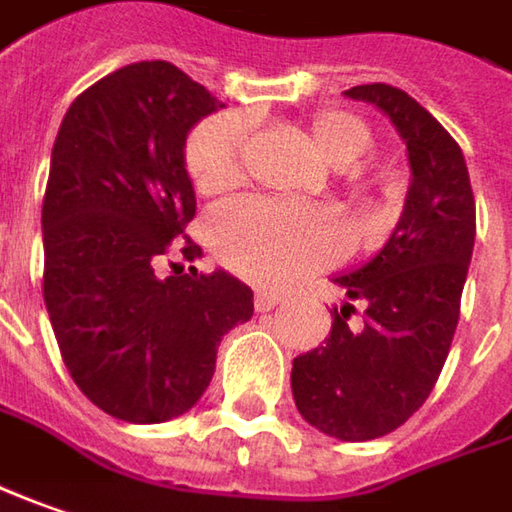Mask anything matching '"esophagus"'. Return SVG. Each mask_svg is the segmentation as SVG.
<instances>
[{"instance_id": "obj_1", "label": "esophagus", "mask_w": 512, "mask_h": 512, "mask_svg": "<svg viewBox=\"0 0 512 512\" xmlns=\"http://www.w3.org/2000/svg\"><path fill=\"white\" fill-rule=\"evenodd\" d=\"M278 303H280L278 292H266V289L255 292V309H257V312H269V309H275Z\"/></svg>"}]
</instances>
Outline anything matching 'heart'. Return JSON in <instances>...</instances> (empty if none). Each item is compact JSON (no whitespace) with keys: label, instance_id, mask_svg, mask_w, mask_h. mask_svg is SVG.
<instances>
[{"label":"heart","instance_id":"1","mask_svg":"<svg viewBox=\"0 0 512 512\" xmlns=\"http://www.w3.org/2000/svg\"><path fill=\"white\" fill-rule=\"evenodd\" d=\"M309 137L335 166H352L372 151V131L358 117L323 111L309 120ZM249 123L240 114H212L194 125L186 143V171L203 194L232 189L243 177ZM214 255L237 275L283 286L335 263L344 237L335 217L263 197H237L206 220Z\"/></svg>","mask_w":512,"mask_h":512}]
</instances>
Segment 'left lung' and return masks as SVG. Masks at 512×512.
<instances>
[{"label":"left lung","mask_w":512,"mask_h":512,"mask_svg":"<svg viewBox=\"0 0 512 512\" xmlns=\"http://www.w3.org/2000/svg\"><path fill=\"white\" fill-rule=\"evenodd\" d=\"M352 100L375 102L407 143L412 183L387 246L335 278L351 303L335 309L332 332L292 361L298 412L321 433L369 441L398 430L433 392L461 315V292L476 240V197L450 131L387 82L355 85Z\"/></svg>","instance_id":"1"}]
</instances>
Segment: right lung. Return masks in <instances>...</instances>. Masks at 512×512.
Wrapping results in <instances>:
<instances>
[{"label": "right lung", "instance_id": "obj_1", "mask_svg": "<svg viewBox=\"0 0 512 512\" xmlns=\"http://www.w3.org/2000/svg\"><path fill=\"white\" fill-rule=\"evenodd\" d=\"M223 108L177 65L151 59L102 77L59 125L42 200V295L62 361L82 395L131 424L197 404L220 338L255 312L226 272L168 275L194 257L197 200L186 171L191 125Z\"/></svg>", "mask_w": 512, "mask_h": 512}]
</instances>
